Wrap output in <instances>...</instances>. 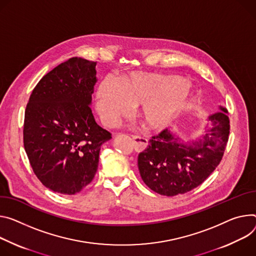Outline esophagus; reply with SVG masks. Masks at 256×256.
<instances>
[{
    "label": "esophagus",
    "instance_id": "esophagus-1",
    "mask_svg": "<svg viewBox=\"0 0 256 256\" xmlns=\"http://www.w3.org/2000/svg\"><path fill=\"white\" fill-rule=\"evenodd\" d=\"M132 141H134V150L136 152H142L148 147V140L145 138H141L138 136H132Z\"/></svg>",
    "mask_w": 256,
    "mask_h": 256
}]
</instances>
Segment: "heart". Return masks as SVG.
<instances>
[{
    "label": "heart",
    "instance_id": "1",
    "mask_svg": "<svg viewBox=\"0 0 256 256\" xmlns=\"http://www.w3.org/2000/svg\"><path fill=\"white\" fill-rule=\"evenodd\" d=\"M187 80L136 72L115 82L103 80L96 90V109L106 126H113L136 106V115L150 130L168 126L178 112L190 101Z\"/></svg>",
    "mask_w": 256,
    "mask_h": 256
}]
</instances>
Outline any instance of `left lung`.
<instances>
[{"instance_id": "8db88e82", "label": "left lung", "mask_w": 256, "mask_h": 256, "mask_svg": "<svg viewBox=\"0 0 256 256\" xmlns=\"http://www.w3.org/2000/svg\"><path fill=\"white\" fill-rule=\"evenodd\" d=\"M208 116L210 126L197 141L184 142L168 130L152 136L138 154V168L148 187L164 196L187 193L201 184L220 164L230 134L228 110Z\"/></svg>"}]
</instances>
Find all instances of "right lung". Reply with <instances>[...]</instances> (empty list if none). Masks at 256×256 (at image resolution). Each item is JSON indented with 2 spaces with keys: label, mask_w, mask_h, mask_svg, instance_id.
<instances>
[{
  "label": "right lung",
  "mask_w": 256,
  "mask_h": 256,
  "mask_svg": "<svg viewBox=\"0 0 256 256\" xmlns=\"http://www.w3.org/2000/svg\"><path fill=\"white\" fill-rule=\"evenodd\" d=\"M96 62L74 57L36 86L26 109L23 143L46 188L74 195L94 178L102 144L111 134L97 124L90 105Z\"/></svg>",
  "instance_id": "add662e5"
}]
</instances>
